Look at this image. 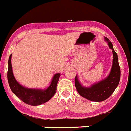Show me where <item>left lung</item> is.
<instances>
[{
    "instance_id": "8db88e82",
    "label": "left lung",
    "mask_w": 131,
    "mask_h": 131,
    "mask_svg": "<svg viewBox=\"0 0 131 131\" xmlns=\"http://www.w3.org/2000/svg\"><path fill=\"white\" fill-rule=\"evenodd\" d=\"M105 41L108 42V46L112 50L113 54L112 68L108 76L101 81L91 85L90 87L82 86L77 75L75 78V86L78 93L80 96L90 101L100 102L107 100L116 89L120 79L121 71L118 63V55L114 50L112 42L108 38L105 37Z\"/></svg>"
}]
</instances>
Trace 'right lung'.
<instances>
[{"label": "right lung", "instance_id": "obj_1", "mask_svg": "<svg viewBox=\"0 0 131 131\" xmlns=\"http://www.w3.org/2000/svg\"><path fill=\"white\" fill-rule=\"evenodd\" d=\"M11 59L12 54L8 60V81L11 90L17 97L26 104L37 106L47 102L54 96L60 77L59 73L53 75L50 85L46 89H28L22 86L15 79L13 74Z\"/></svg>", "mask_w": 131, "mask_h": 131}]
</instances>
